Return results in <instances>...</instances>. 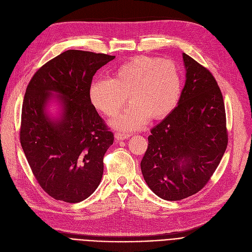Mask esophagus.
Instances as JSON below:
<instances>
[{
  "label": "esophagus",
  "instance_id": "34e87169",
  "mask_svg": "<svg viewBox=\"0 0 252 252\" xmlns=\"http://www.w3.org/2000/svg\"><path fill=\"white\" fill-rule=\"evenodd\" d=\"M116 141H122V140H125V139H127L129 137V135L127 134H123V133H116L114 135Z\"/></svg>",
  "mask_w": 252,
  "mask_h": 252
}]
</instances>
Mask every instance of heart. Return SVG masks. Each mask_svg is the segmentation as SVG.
<instances>
[{
  "instance_id": "1",
  "label": "heart",
  "mask_w": 252,
  "mask_h": 252,
  "mask_svg": "<svg viewBox=\"0 0 252 252\" xmlns=\"http://www.w3.org/2000/svg\"><path fill=\"white\" fill-rule=\"evenodd\" d=\"M182 76L172 61L137 57L124 63L111 79H95L90 87L93 105L103 114L113 117L126 102L130 104L111 126L116 129L136 130L148 119H161L176 107L181 95Z\"/></svg>"
}]
</instances>
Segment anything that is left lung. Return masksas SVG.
<instances>
[{"label":"left lung","instance_id":"1","mask_svg":"<svg viewBox=\"0 0 252 252\" xmlns=\"http://www.w3.org/2000/svg\"><path fill=\"white\" fill-rule=\"evenodd\" d=\"M185 84L177 106L150 129L141 171L160 199L179 201L201 190L227 145L223 97L213 75L182 53Z\"/></svg>","mask_w":252,"mask_h":252}]
</instances>
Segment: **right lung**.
I'll return each instance as SVG.
<instances>
[{"label":"right lung","instance_id":"right-lung-1","mask_svg":"<svg viewBox=\"0 0 252 252\" xmlns=\"http://www.w3.org/2000/svg\"><path fill=\"white\" fill-rule=\"evenodd\" d=\"M114 59L67 50L42 65L27 87L20 143L40 187L53 199L81 202L101 182L114 136L92 104L90 87L95 72ZM52 100L60 106L58 118L46 110Z\"/></svg>","mask_w":252,"mask_h":252}]
</instances>
